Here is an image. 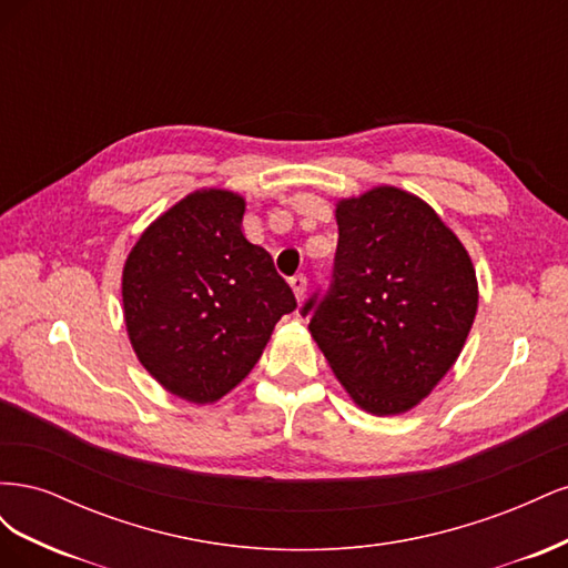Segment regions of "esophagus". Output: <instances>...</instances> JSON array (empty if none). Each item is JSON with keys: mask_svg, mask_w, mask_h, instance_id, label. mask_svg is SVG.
<instances>
[{"mask_svg": "<svg viewBox=\"0 0 568 568\" xmlns=\"http://www.w3.org/2000/svg\"><path fill=\"white\" fill-rule=\"evenodd\" d=\"M288 284H291V288H294V296L301 301L303 298V294H305V286H307V280L303 277V274H294V277L288 280Z\"/></svg>", "mask_w": 568, "mask_h": 568, "instance_id": "obj_1", "label": "esophagus"}]
</instances>
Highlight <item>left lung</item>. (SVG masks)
Returning a JSON list of instances; mask_svg holds the SVG:
<instances>
[{
	"mask_svg": "<svg viewBox=\"0 0 568 568\" xmlns=\"http://www.w3.org/2000/svg\"><path fill=\"white\" fill-rule=\"evenodd\" d=\"M332 286L305 303L320 351L353 403L403 415L457 363L478 307L476 270L424 199L379 184L336 201Z\"/></svg>",
	"mask_w": 568,
	"mask_h": 568,
	"instance_id": "left-lung-1",
	"label": "left lung"
}]
</instances>
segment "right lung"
Returning <instances> with one entry per match:
<instances>
[{"label": "right lung", "instance_id": "right-lung-1", "mask_svg": "<svg viewBox=\"0 0 568 568\" xmlns=\"http://www.w3.org/2000/svg\"><path fill=\"white\" fill-rule=\"evenodd\" d=\"M246 199L196 189L136 239L123 265L132 351L168 393L217 403L261 359L274 324L296 311L272 255L244 236Z\"/></svg>", "mask_w": 568, "mask_h": 568}]
</instances>
